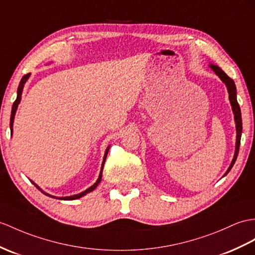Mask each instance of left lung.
<instances>
[{
    "label": "left lung",
    "instance_id": "obj_1",
    "mask_svg": "<svg viewBox=\"0 0 255 255\" xmlns=\"http://www.w3.org/2000/svg\"><path fill=\"white\" fill-rule=\"evenodd\" d=\"M212 68V70L217 74L221 78V80L224 82L227 86V90H228V94H229V101H231V105L233 107V111H234V115H235V121H236V128H237V141H236V151H235V156L234 159L232 161L231 165H229L227 172L225 173V175L227 173L232 170L233 165L236 162V159H237L238 156V152H239V146H240V139H241V133H242V120H241V111H240V107H239V104L237 102V92H236V85L234 80L229 78L227 74L223 71L220 67L214 66V65H211L210 66Z\"/></svg>",
    "mask_w": 255,
    "mask_h": 255
}]
</instances>
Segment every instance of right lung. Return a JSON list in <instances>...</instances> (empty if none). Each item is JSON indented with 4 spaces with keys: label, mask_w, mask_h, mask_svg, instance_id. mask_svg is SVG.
<instances>
[{
    "label": "right lung",
    "mask_w": 255,
    "mask_h": 255,
    "mask_svg": "<svg viewBox=\"0 0 255 255\" xmlns=\"http://www.w3.org/2000/svg\"><path fill=\"white\" fill-rule=\"evenodd\" d=\"M30 77V73H28V74H24V76L22 77V79L20 80V83H19V86H18V90H17V98H16V101L14 102V104H13V108H11V115H10V122H9V126H10V133H13V122H14V117H15V114H16V109H17V107H18V105H19V102H20V99H21V93H22V89H23V84L26 83V81L28 80V78ZM108 150H109V148H107V150H106V152H105V156H104V161H103V165H102V170H101V174H99V177H98V179L96 181V183L94 184V185H92L91 187L89 188V189H86L85 191H83V192H81V194H78V195H74V196H70V197H61V198H58V199H61V200H76V199H79V198H81V197H83V196H85L86 194H89V192H91V191H93L94 190L97 186H98V184L101 183V181H102V175H103V167H104V164H105V161H106V158H107V154H108ZM33 183V182H32ZM34 184V183H33ZM34 186L38 189H40L43 194L44 195H46V196H49V197H52V198H56V197H54V196H51V195H48V194H46V192H44L43 191L38 185H35L34 184Z\"/></svg>",
    "instance_id": "add662e5"
}]
</instances>
